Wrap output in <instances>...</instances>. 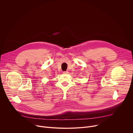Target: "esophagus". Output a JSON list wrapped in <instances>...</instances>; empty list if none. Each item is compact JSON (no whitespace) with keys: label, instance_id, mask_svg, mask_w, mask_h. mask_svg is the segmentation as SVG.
Listing matches in <instances>:
<instances>
[{"label":"esophagus","instance_id":"34e87169","mask_svg":"<svg viewBox=\"0 0 133 133\" xmlns=\"http://www.w3.org/2000/svg\"><path fill=\"white\" fill-rule=\"evenodd\" d=\"M63 73L65 74H68V71H63Z\"/></svg>","mask_w":133,"mask_h":133}]
</instances>
